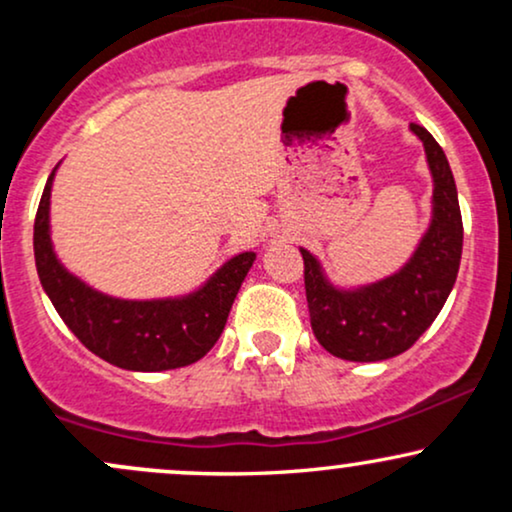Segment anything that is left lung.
<instances>
[{
	"label": "left lung",
	"mask_w": 512,
	"mask_h": 512,
	"mask_svg": "<svg viewBox=\"0 0 512 512\" xmlns=\"http://www.w3.org/2000/svg\"><path fill=\"white\" fill-rule=\"evenodd\" d=\"M409 127L424 142L433 173V221L407 267L361 291H337L301 250L310 325L317 342L344 361H385L414 346L448 301L460 269L462 214L450 163L428 129Z\"/></svg>",
	"instance_id": "8db88e82"
}]
</instances>
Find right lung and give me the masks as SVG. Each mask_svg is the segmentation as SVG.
Returning <instances> with one entry per match:
<instances>
[{
    "mask_svg": "<svg viewBox=\"0 0 512 512\" xmlns=\"http://www.w3.org/2000/svg\"><path fill=\"white\" fill-rule=\"evenodd\" d=\"M50 173L33 228L40 284L74 337L103 361L127 370L190 366L219 342L240 284L255 262L243 252L226 262L197 293L178 301H120L88 289L57 262L50 243Z\"/></svg>",
    "mask_w": 512,
    "mask_h": 512,
    "instance_id": "add662e5",
    "label": "right lung"
}]
</instances>
